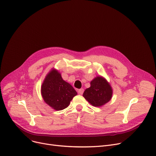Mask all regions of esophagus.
<instances>
[{
    "label": "esophagus",
    "instance_id": "34e87169",
    "mask_svg": "<svg viewBox=\"0 0 156 156\" xmlns=\"http://www.w3.org/2000/svg\"><path fill=\"white\" fill-rule=\"evenodd\" d=\"M83 92H84V89H79V90H78V94L79 95H82L83 93Z\"/></svg>",
    "mask_w": 156,
    "mask_h": 156
}]
</instances>
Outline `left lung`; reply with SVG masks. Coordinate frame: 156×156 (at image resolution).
<instances>
[{
	"label": "left lung",
	"mask_w": 156,
	"mask_h": 156,
	"mask_svg": "<svg viewBox=\"0 0 156 156\" xmlns=\"http://www.w3.org/2000/svg\"><path fill=\"white\" fill-rule=\"evenodd\" d=\"M83 96L94 106H101L109 101L112 96V89L106 80L99 76L90 82V87L87 89Z\"/></svg>",
	"instance_id": "left-lung-1"
}]
</instances>
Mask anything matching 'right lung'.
I'll return each mask as SVG.
<instances>
[{
    "mask_svg": "<svg viewBox=\"0 0 156 156\" xmlns=\"http://www.w3.org/2000/svg\"><path fill=\"white\" fill-rule=\"evenodd\" d=\"M41 94L46 103L56 110H62L69 106L77 92L69 83L63 80L59 73L52 70L42 85Z\"/></svg>",
    "mask_w": 156,
    "mask_h": 156,
    "instance_id": "1",
    "label": "right lung"
}]
</instances>
